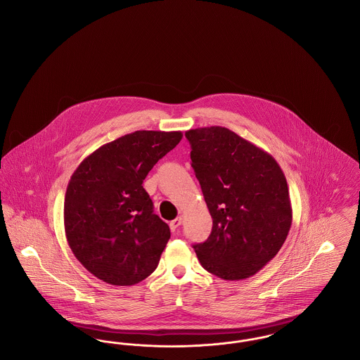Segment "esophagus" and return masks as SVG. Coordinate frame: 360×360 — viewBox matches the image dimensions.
Masks as SVG:
<instances>
[{"mask_svg":"<svg viewBox=\"0 0 360 360\" xmlns=\"http://www.w3.org/2000/svg\"><path fill=\"white\" fill-rule=\"evenodd\" d=\"M183 224V217H177L176 219H173L171 224H169V226H171L172 231H176L180 225Z\"/></svg>","mask_w":360,"mask_h":360,"instance_id":"34e87169","label":"esophagus"}]
</instances>
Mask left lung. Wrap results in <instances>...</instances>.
Instances as JSON below:
<instances>
[{
  "label": "left lung",
  "instance_id": "8db88e82",
  "mask_svg": "<svg viewBox=\"0 0 360 360\" xmlns=\"http://www.w3.org/2000/svg\"><path fill=\"white\" fill-rule=\"evenodd\" d=\"M195 176L212 218L202 266L225 281L259 272L281 250L292 222L284 173L276 160L226 127L186 133Z\"/></svg>",
  "mask_w": 360,
  "mask_h": 360
}]
</instances>
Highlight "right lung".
<instances>
[{"mask_svg":"<svg viewBox=\"0 0 360 360\" xmlns=\"http://www.w3.org/2000/svg\"><path fill=\"white\" fill-rule=\"evenodd\" d=\"M181 131H134L100 146L70 177L63 224L77 260L105 283L133 285L157 268L171 238L142 187Z\"/></svg>","mask_w":360,"mask_h":360,"instance_id":"add662e5","label":"right lung"}]
</instances>
